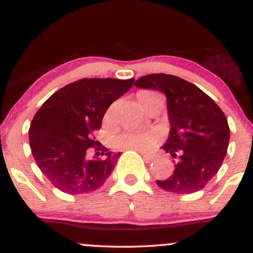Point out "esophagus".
Returning a JSON list of instances; mask_svg holds the SVG:
<instances>
[{"mask_svg":"<svg viewBox=\"0 0 253 253\" xmlns=\"http://www.w3.org/2000/svg\"><path fill=\"white\" fill-rule=\"evenodd\" d=\"M139 152H140V155L144 157V158H145V161H147V162H151V161H153V159H155V156H153V155H150V153L143 152V151H139Z\"/></svg>","mask_w":253,"mask_h":253,"instance_id":"1","label":"esophagus"}]
</instances>
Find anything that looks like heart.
<instances>
[{
    "instance_id": "1",
    "label": "heart",
    "mask_w": 253,
    "mask_h": 253,
    "mask_svg": "<svg viewBox=\"0 0 253 253\" xmlns=\"http://www.w3.org/2000/svg\"><path fill=\"white\" fill-rule=\"evenodd\" d=\"M152 92H140L139 96L151 95ZM159 139V134L153 130H125L115 138V145L120 149L147 150Z\"/></svg>"
}]
</instances>
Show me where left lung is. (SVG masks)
<instances>
[{"instance_id": "obj_1", "label": "left lung", "mask_w": 253, "mask_h": 253, "mask_svg": "<svg viewBox=\"0 0 253 253\" xmlns=\"http://www.w3.org/2000/svg\"><path fill=\"white\" fill-rule=\"evenodd\" d=\"M134 85L167 96L170 130L162 149L172 157L175 170L169 178L157 179V184L175 194L201 190L227 153L229 127L223 112L201 89L172 75H147Z\"/></svg>"}]
</instances>
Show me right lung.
<instances>
[{
	"instance_id": "1",
	"label": "right lung",
	"mask_w": 253,
	"mask_h": 253,
	"mask_svg": "<svg viewBox=\"0 0 253 253\" xmlns=\"http://www.w3.org/2000/svg\"><path fill=\"white\" fill-rule=\"evenodd\" d=\"M134 80L83 78L54 92L31 123L30 146L42 172L63 193L95 191L110 176L121 152L89 158L108 107L132 88ZM107 151V150H106Z\"/></svg>"
}]
</instances>
